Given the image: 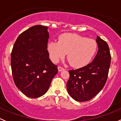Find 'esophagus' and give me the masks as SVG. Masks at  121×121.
<instances>
[{
    "label": "esophagus",
    "instance_id": "esophagus-1",
    "mask_svg": "<svg viewBox=\"0 0 121 121\" xmlns=\"http://www.w3.org/2000/svg\"><path fill=\"white\" fill-rule=\"evenodd\" d=\"M57 69H58L59 72H60V71H64V70H65V69H64V68L61 67V66H58V67H57Z\"/></svg>",
    "mask_w": 121,
    "mask_h": 121
}]
</instances>
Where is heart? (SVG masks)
<instances>
[{
  "label": "heart",
  "mask_w": 121,
  "mask_h": 121,
  "mask_svg": "<svg viewBox=\"0 0 121 121\" xmlns=\"http://www.w3.org/2000/svg\"><path fill=\"white\" fill-rule=\"evenodd\" d=\"M97 49L95 40L77 34L65 33L59 37V41L49 42L48 50L53 61L57 62L67 53L72 66L81 68L90 62Z\"/></svg>",
  "instance_id": "heart-1"
}]
</instances>
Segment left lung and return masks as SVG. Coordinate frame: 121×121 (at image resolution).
Listing matches in <instances>:
<instances>
[{
    "label": "left lung",
    "mask_w": 121,
    "mask_h": 121,
    "mask_svg": "<svg viewBox=\"0 0 121 121\" xmlns=\"http://www.w3.org/2000/svg\"><path fill=\"white\" fill-rule=\"evenodd\" d=\"M99 50L90 64L81 68L69 70V79L66 84L68 92L78 102L92 99L102 90L106 82L111 62L107 43L97 36Z\"/></svg>",
    "instance_id": "left-lung-1"
}]
</instances>
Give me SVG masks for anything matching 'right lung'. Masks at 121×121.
<instances>
[{
  "mask_svg": "<svg viewBox=\"0 0 121 121\" xmlns=\"http://www.w3.org/2000/svg\"><path fill=\"white\" fill-rule=\"evenodd\" d=\"M48 28L34 25L22 33L11 53V65L15 84L30 98L44 95L58 72L57 66L49 57Z\"/></svg>",
  "mask_w": 121,
  "mask_h": 121,
  "instance_id": "right-lung-1",
  "label": "right lung"
}]
</instances>
